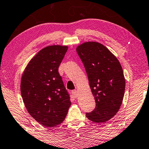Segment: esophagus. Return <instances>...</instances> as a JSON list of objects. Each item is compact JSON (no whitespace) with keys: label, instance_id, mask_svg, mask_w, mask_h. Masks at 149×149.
<instances>
[{"label":"esophagus","instance_id":"34e87169","mask_svg":"<svg viewBox=\"0 0 149 149\" xmlns=\"http://www.w3.org/2000/svg\"><path fill=\"white\" fill-rule=\"evenodd\" d=\"M72 94L74 95V96H75V98L78 97V95H79V93H78V91H76V90H75V91H72Z\"/></svg>","mask_w":149,"mask_h":149}]
</instances>
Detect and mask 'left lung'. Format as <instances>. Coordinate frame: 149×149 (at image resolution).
Wrapping results in <instances>:
<instances>
[{
  "label": "left lung",
  "instance_id": "obj_1",
  "mask_svg": "<svg viewBox=\"0 0 149 149\" xmlns=\"http://www.w3.org/2000/svg\"><path fill=\"white\" fill-rule=\"evenodd\" d=\"M76 51L84 65L96 102L95 110L86 116L94 122H106L116 116L123 102L125 80L120 63L97 42H85L77 46Z\"/></svg>",
  "mask_w": 149,
  "mask_h": 149
}]
</instances>
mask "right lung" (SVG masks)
<instances>
[{"label":"right lung","instance_id":"add662e5","mask_svg":"<svg viewBox=\"0 0 149 149\" xmlns=\"http://www.w3.org/2000/svg\"><path fill=\"white\" fill-rule=\"evenodd\" d=\"M68 46L52 45L41 49L25 68L21 94L28 111L46 127L61 123L72 104L58 68Z\"/></svg>","mask_w":149,"mask_h":149}]
</instances>
